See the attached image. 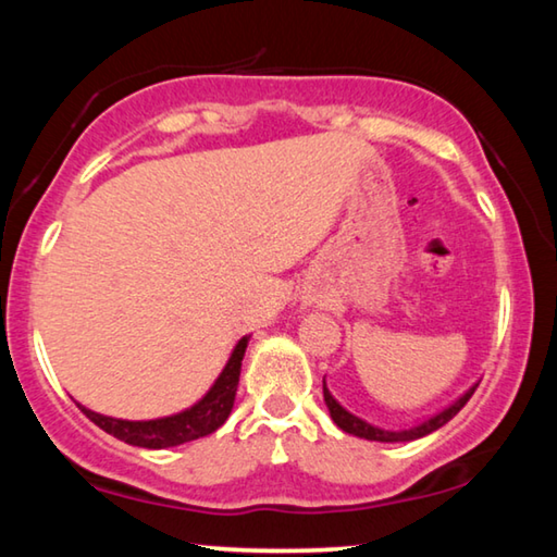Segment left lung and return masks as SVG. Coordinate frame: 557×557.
<instances>
[{"label":"left lung","mask_w":557,"mask_h":557,"mask_svg":"<svg viewBox=\"0 0 557 557\" xmlns=\"http://www.w3.org/2000/svg\"><path fill=\"white\" fill-rule=\"evenodd\" d=\"M474 391H476V385H474V388H469L465 395H461V398H459L457 403H451L449 408L437 412L435 418L425 420V422H422V425H418V428L398 430V432L373 428V425H369V422H366V420L356 418V414L344 410L342 405H338V403L334 400V395L326 391V383H324V400H326L329 412H332V420H334L336 425L342 428L344 432H348V435H356V437H363V440H371V442H410V440H418V437L430 435V432L440 430L442 425H447V422H449L451 418H455V414H457L461 408H465L467 400L471 398V395H474Z\"/></svg>","instance_id":"obj_1"}]
</instances>
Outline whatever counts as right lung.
<instances>
[{"label":"right lung","instance_id":"obj_1","mask_svg":"<svg viewBox=\"0 0 557 557\" xmlns=\"http://www.w3.org/2000/svg\"><path fill=\"white\" fill-rule=\"evenodd\" d=\"M245 346H248V336H243L238 346L233 348V354L225 363L223 373L219 381L213 383V388L203 395V398L178 414L162 420H117V418H106V414H98L88 408H78L86 412L90 422H96L100 430H106L108 435L117 437L127 445L135 447H147V449H164V447H176L184 445V442L199 440L211 435V432L219 430L233 410L235 391H238V379H240V361L245 356Z\"/></svg>","mask_w":557,"mask_h":557}]
</instances>
